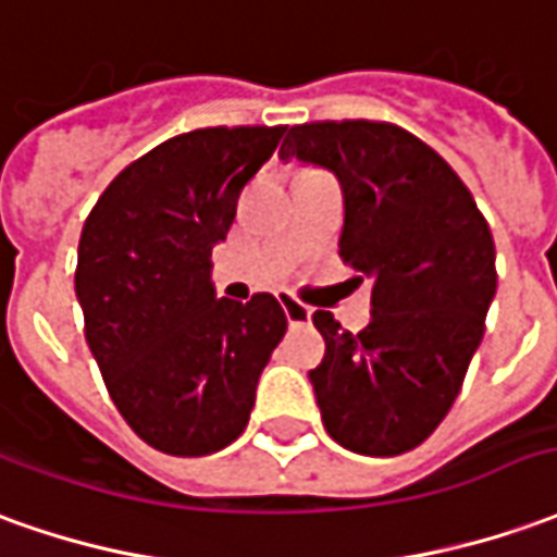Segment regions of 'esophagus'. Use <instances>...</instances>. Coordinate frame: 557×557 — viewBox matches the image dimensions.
Segmentation results:
<instances>
[{
    "instance_id": "1",
    "label": "esophagus",
    "mask_w": 557,
    "mask_h": 557,
    "mask_svg": "<svg viewBox=\"0 0 557 557\" xmlns=\"http://www.w3.org/2000/svg\"><path fill=\"white\" fill-rule=\"evenodd\" d=\"M282 309H285V318L290 327H297V324H309V321H312V309H309L306 302L287 297V294H282Z\"/></svg>"
}]
</instances>
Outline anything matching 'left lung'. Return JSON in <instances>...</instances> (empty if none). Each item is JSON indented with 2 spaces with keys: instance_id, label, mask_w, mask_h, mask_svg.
<instances>
[{
  "instance_id": "obj_1",
  "label": "left lung",
  "mask_w": 557,
  "mask_h": 557,
  "mask_svg": "<svg viewBox=\"0 0 557 557\" xmlns=\"http://www.w3.org/2000/svg\"><path fill=\"white\" fill-rule=\"evenodd\" d=\"M278 157L339 178V257L373 282L360 333L312 315L327 343L309 373L321 421L348 451H412L448 416L485 333L497 290L488 221L458 172L397 124H297Z\"/></svg>"
}]
</instances>
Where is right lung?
Here are the masks:
<instances>
[{"mask_svg": "<svg viewBox=\"0 0 557 557\" xmlns=\"http://www.w3.org/2000/svg\"><path fill=\"white\" fill-rule=\"evenodd\" d=\"M285 126H206L160 141L84 221L75 294L111 400L148 446L202 458L230 446L287 318L272 294L214 297L212 248Z\"/></svg>", "mask_w": 557, "mask_h": 557, "instance_id": "right-lung-1", "label": "right lung"}]
</instances>
